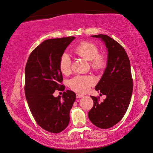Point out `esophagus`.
Returning <instances> with one entry per match:
<instances>
[{
	"instance_id": "obj_1",
	"label": "esophagus",
	"mask_w": 153,
	"mask_h": 153,
	"mask_svg": "<svg viewBox=\"0 0 153 153\" xmlns=\"http://www.w3.org/2000/svg\"><path fill=\"white\" fill-rule=\"evenodd\" d=\"M83 96V95H82V94H76V97H77V98H80V97H82Z\"/></svg>"
}]
</instances>
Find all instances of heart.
Wrapping results in <instances>:
<instances>
[{
    "label": "heart",
    "instance_id": "obj_1",
    "mask_svg": "<svg viewBox=\"0 0 153 153\" xmlns=\"http://www.w3.org/2000/svg\"><path fill=\"white\" fill-rule=\"evenodd\" d=\"M99 52L100 50L96 44L88 41L80 42L74 50V52L77 56L89 61L91 68L95 71H102L107 65L105 55ZM59 68L61 72L65 76L71 73V60L67 53H63L59 58ZM95 82V79L91 76L78 75L69 81V87L77 93L84 94Z\"/></svg>",
    "mask_w": 153,
    "mask_h": 153
}]
</instances>
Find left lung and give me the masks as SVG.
<instances>
[{"label":"left lung","instance_id":"obj_1","mask_svg":"<svg viewBox=\"0 0 153 153\" xmlns=\"http://www.w3.org/2000/svg\"><path fill=\"white\" fill-rule=\"evenodd\" d=\"M92 36L104 41L108 51L107 68L95 87L107 97L99 103L100 97L91 96L94 106L88 117L95 126L109 128L121 120L129 105L133 87L130 61L124 48L109 36Z\"/></svg>","mask_w":153,"mask_h":153}]
</instances>
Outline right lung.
I'll list each match as a JSON object with an SVG mask.
<instances>
[{
  "label": "right lung",
  "instance_id": "right-lung-1",
  "mask_svg": "<svg viewBox=\"0 0 153 153\" xmlns=\"http://www.w3.org/2000/svg\"><path fill=\"white\" fill-rule=\"evenodd\" d=\"M74 38L44 41L31 52L26 65L25 90L30 110L39 126L50 133H58L67 127L76 98L70 90L64 91L62 98L53 95L56 90H64L59 61Z\"/></svg>",
  "mask_w": 153,
  "mask_h": 153
}]
</instances>
